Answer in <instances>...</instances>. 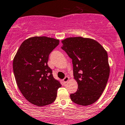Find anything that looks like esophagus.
<instances>
[{"instance_id":"1","label":"esophagus","mask_w":125,"mask_h":125,"mask_svg":"<svg viewBox=\"0 0 125 125\" xmlns=\"http://www.w3.org/2000/svg\"><path fill=\"white\" fill-rule=\"evenodd\" d=\"M69 78L68 77H65V78H63V82L65 83H68V81H69Z\"/></svg>"}]
</instances>
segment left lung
<instances>
[{
    "label": "left lung",
    "mask_w": 125,
    "mask_h": 125,
    "mask_svg": "<svg viewBox=\"0 0 125 125\" xmlns=\"http://www.w3.org/2000/svg\"><path fill=\"white\" fill-rule=\"evenodd\" d=\"M62 43V48L73 60V78L78 84L71 99L80 105H90L100 98L107 84L110 65L107 51L88 38H67Z\"/></svg>",
    "instance_id": "left-lung-1"
}]
</instances>
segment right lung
Masks as SVG:
<instances>
[{"mask_svg": "<svg viewBox=\"0 0 125 125\" xmlns=\"http://www.w3.org/2000/svg\"><path fill=\"white\" fill-rule=\"evenodd\" d=\"M59 44V39L34 36L21 44L13 60L17 84L23 96L38 107L52 103L62 86L47 62L49 54Z\"/></svg>", "mask_w": 125, "mask_h": 125, "instance_id": "obj_1", "label": "right lung"}]
</instances>
